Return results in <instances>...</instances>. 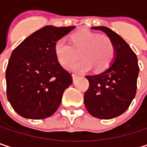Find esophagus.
<instances>
[{"instance_id": "esophagus-1", "label": "esophagus", "mask_w": 147, "mask_h": 147, "mask_svg": "<svg viewBox=\"0 0 147 147\" xmlns=\"http://www.w3.org/2000/svg\"><path fill=\"white\" fill-rule=\"evenodd\" d=\"M78 77V75H76V74H72V78H73V81H75L76 78Z\"/></svg>"}]
</instances>
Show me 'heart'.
I'll use <instances>...</instances> for the list:
<instances>
[{
	"mask_svg": "<svg viewBox=\"0 0 147 147\" xmlns=\"http://www.w3.org/2000/svg\"><path fill=\"white\" fill-rule=\"evenodd\" d=\"M71 43L65 38L54 43V54L63 66H68L81 54L83 59L69 66L75 72H87L94 67L95 71H103L112 63L115 56V46L106 36L80 30L71 36Z\"/></svg>",
	"mask_w": 147,
	"mask_h": 147,
	"instance_id": "b5f03b06",
	"label": "heart"
}]
</instances>
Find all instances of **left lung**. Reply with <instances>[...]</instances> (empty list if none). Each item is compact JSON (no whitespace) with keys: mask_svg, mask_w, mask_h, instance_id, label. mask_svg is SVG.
<instances>
[{"mask_svg":"<svg viewBox=\"0 0 147 147\" xmlns=\"http://www.w3.org/2000/svg\"><path fill=\"white\" fill-rule=\"evenodd\" d=\"M105 32L115 46V59L102 73L86 76L89 82L84 105L94 117L111 119L127 111L137 89L139 65L136 54L118 34L111 29L92 27Z\"/></svg>","mask_w":147,"mask_h":147,"instance_id":"left-lung-1","label":"left lung"}]
</instances>
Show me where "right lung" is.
Masks as SVG:
<instances>
[{
    "mask_svg": "<svg viewBox=\"0 0 147 147\" xmlns=\"http://www.w3.org/2000/svg\"><path fill=\"white\" fill-rule=\"evenodd\" d=\"M74 28L47 25L13 51L6 70L7 96L21 117L44 119L59 108L72 76L59 63L53 47Z\"/></svg>",
    "mask_w": 147,
    "mask_h": 147,
    "instance_id": "obj_1",
    "label": "right lung"
}]
</instances>
